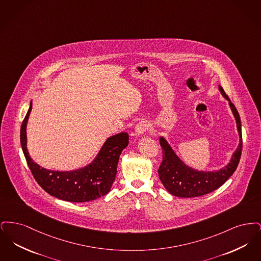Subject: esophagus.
I'll return each mask as SVG.
<instances>
[{"instance_id":"esophagus-1","label":"esophagus","mask_w":261,"mask_h":261,"mask_svg":"<svg viewBox=\"0 0 261 261\" xmlns=\"http://www.w3.org/2000/svg\"><path fill=\"white\" fill-rule=\"evenodd\" d=\"M149 129V122L146 120H142L140 121L135 127V133L137 135H142L144 134L146 131H148Z\"/></svg>"}]
</instances>
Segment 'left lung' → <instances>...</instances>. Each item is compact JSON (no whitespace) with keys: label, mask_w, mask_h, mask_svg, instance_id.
Masks as SVG:
<instances>
[{"label":"left lung","mask_w":261,"mask_h":261,"mask_svg":"<svg viewBox=\"0 0 261 261\" xmlns=\"http://www.w3.org/2000/svg\"><path fill=\"white\" fill-rule=\"evenodd\" d=\"M219 90L224 98L229 100L230 108L235 116L240 144L228 165L218 171L203 172L185 165L175 154L166 140L162 137L160 138L162 148V162L159 168V175L163 186L173 196L180 198H195L206 195L222 186L238 167L243 149L241 119L234 103L226 95L223 88L219 86Z\"/></svg>","instance_id":"obj_1"}]
</instances>
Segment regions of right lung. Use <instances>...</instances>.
Returning <instances> with one entry per match:
<instances>
[{"label": "right lung", "instance_id": "add662e5", "mask_svg": "<svg viewBox=\"0 0 261 261\" xmlns=\"http://www.w3.org/2000/svg\"><path fill=\"white\" fill-rule=\"evenodd\" d=\"M32 110V101L20 128V143L30 171L38 184L50 196L58 199L85 202L107 195L115 180L117 163L121 151L128 146L126 132L110 137L94 162L74 171H53L42 168L29 156L26 148V124Z\"/></svg>", "mask_w": 261, "mask_h": 261}]
</instances>
